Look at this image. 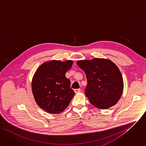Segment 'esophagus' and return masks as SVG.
I'll list each match as a JSON object with an SVG mask.
<instances>
[{
    "mask_svg": "<svg viewBox=\"0 0 146 146\" xmlns=\"http://www.w3.org/2000/svg\"><path fill=\"white\" fill-rule=\"evenodd\" d=\"M80 89H75L74 90V92H75V94H77V93H79L80 92Z\"/></svg>",
    "mask_w": 146,
    "mask_h": 146,
    "instance_id": "1",
    "label": "esophagus"
}]
</instances>
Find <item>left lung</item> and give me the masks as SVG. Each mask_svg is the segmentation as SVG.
Segmentation results:
<instances>
[{
    "mask_svg": "<svg viewBox=\"0 0 146 146\" xmlns=\"http://www.w3.org/2000/svg\"><path fill=\"white\" fill-rule=\"evenodd\" d=\"M76 63L86 74L85 94L93 106L106 109L117 103L123 92L124 82L117 66L103 58L78 60Z\"/></svg>",
    "mask_w": 146,
    "mask_h": 146,
    "instance_id": "left-lung-1",
    "label": "left lung"
}]
</instances>
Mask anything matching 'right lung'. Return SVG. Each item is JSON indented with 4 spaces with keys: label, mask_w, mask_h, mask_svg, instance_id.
Returning a JSON list of instances; mask_svg holds the SVG:
<instances>
[{
    "label": "right lung",
    "mask_w": 146,
    "mask_h": 146,
    "mask_svg": "<svg viewBox=\"0 0 146 146\" xmlns=\"http://www.w3.org/2000/svg\"><path fill=\"white\" fill-rule=\"evenodd\" d=\"M72 64V60L45 62L33 75L32 89L35 101L48 113L59 114L64 111L75 95L70 80L65 75Z\"/></svg>",
    "instance_id": "1"
}]
</instances>
